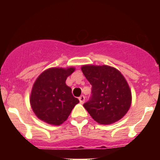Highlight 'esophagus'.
<instances>
[{
  "mask_svg": "<svg viewBox=\"0 0 160 160\" xmlns=\"http://www.w3.org/2000/svg\"><path fill=\"white\" fill-rule=\"evenodd\" d=\"M79 100H80V103L83 104L84 102H85V97H84V95H81V96L79 97Z\"/></svg>",
  "mask_w": 160,
  "mask_h": 160,
  "instance_id": "esophagus-1",
  "label": "esophagus"
}]
</instances>
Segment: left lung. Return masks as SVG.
Returning <instances> with one entry per match:
<instances>
[{
  "instance_id": "8db88e82",
  "label": "left lung",
  "mask_w": 160,
  "mask_h": 160,
  "mask_svg": "<svg viewBox=\"0 0 160 160\" xmlns=\"http://www.w3.org/2000/svg\"><path fill=\"white\" fill-rule=\"evenodd\" d=\"M81 70L92 85L90 99L83 107L92 119L102 125L122 119L132 103L131 90L122 74L108 65H83Z\"/></svg>"
}]
</instances>
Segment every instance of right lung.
I'll list each match as a JSON object with an SVG mask.
<instances>
[{"label": "right lung", "instance_id": "right-lung-1", "mask_svg": "<svg viewBox=\"0 0 160 160\" xmlns=\"http://www.w3.org/2000/svg\"><path fill=\"white\" fill-rule=\"evenodd\" d=\"M74 68H51L43 71L33 85L30 103L40 120L59 126L67 120L79 100L73 96L66 79Z\"/></svg>", "mask_w": 160, "mask_h": 160}]
</instances>
